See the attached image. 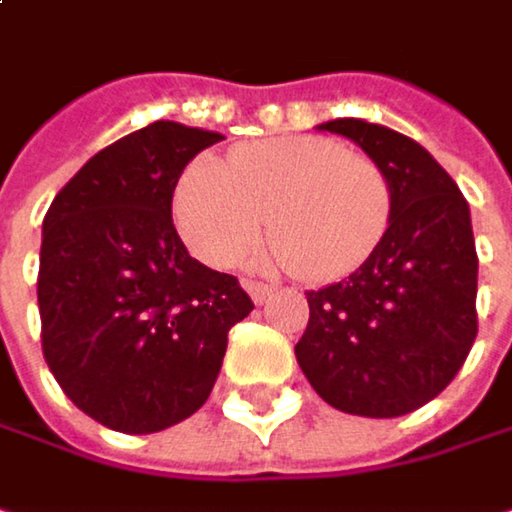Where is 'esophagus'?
<instances>
[{"label":"esophagus","instance_id":"esophagus-1","mask_svg":"<svg viewBox=\"0 0 512 512\" xmlns=\"http://www.w3.org/2000/svg\"><path fill=\"white\" fill-rule=\"evenodd\" d=\"M243 287L249 290V296L255 299L257 305H263V302H266V299H269V296L275 293V287H272V284H263V281H252V278H246V281H243Z\"/></svg>","mask_w":512,"mask_h":512}]
</instances>
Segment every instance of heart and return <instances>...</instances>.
<instances>
[{"mask_svg":"<svg viewBox=\"0 0 512 512\" xmlns=\"http://www.w3.org/2000/svg\"><path fill=\"white\" fill-rule=\"evenodd\" d=\"M391 219L385 171L323 136L237 148L225 165L192 162L174 189V222L210 266H234L269 225L266 260L308 284L338 281L373 255Z\"/></svg>","mask_w":512,"mask_h":512,"instance_id":"heart-1","label":"heart"}]
</instances>
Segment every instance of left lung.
<instances>
[{
	"instance_id": "1",
	"label": "left lung",
	"mask_w": 512,
	"mask_h": 512,
	"mask_svg": "<svg viewBox=\"0 0 512 512\" xmlns=\"http://www.w3.org/2000/svg\"><path fill=\"white\" fill-rule=\"evenodd\" d=\"M353 139L388 177V231L356 272L308 293L296 361L311 388L361 418L415 412L448 388L477 335V252L454 177L409 136L358 118Z\"/></svg>"
}]
</instances>
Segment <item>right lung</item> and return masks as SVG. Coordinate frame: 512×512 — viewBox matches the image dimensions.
Here are the masks:
<instances>
[{
	"label": "right lung",
	"mask_w": 512,
	"mask_h": 512,
	"mask_svg": "<svg viewBox=\"0 0 512 512\" xmlns=\"http://www.w3.org/2000/svg\"><path fill=\"white\" fill-rule=\"evenodd\" d=\"M219 133L154 121L94 154L52 198L38 269L41 347L97 424L159 433L210 397L255 302L189 257L171 222L183 168Z\"/></svg>",
	"instance_id": "1"
}]
</instances>
